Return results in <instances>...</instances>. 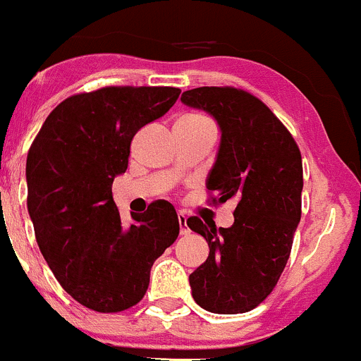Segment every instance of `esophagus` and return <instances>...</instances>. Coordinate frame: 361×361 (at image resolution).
<instances>
[{"instance_id": "1", "label": "esophagus", "mask_w": 361, "mask_h": 361, "mask_svg": "<svg viewBox=\"0 0 361 361\" xmlns=\"http://www.w3.org/2000/svg\"><path fill=\"white\" fill-rule=\"evenodd\" d=\"M178 221H180V234L187 235L188 232H190V228H188L187 218H185V214H178Z\"/></svg>"}]
</instances>
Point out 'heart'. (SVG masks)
Listing matches in <instances>:
<instances>
[{
	"mask_svg": "<svg viewBox=\"0 0 361 361\" xmlns=\"http://www.w3.org/2000/svg\"><path fill=\"white\" fill-rule=\"evenodd\" d=\"M180 122H192V123H204V122H209L206 116L202 115H195V113H190V115H185L181 116Z\"/></svg>",
	"mask_w": 361,
	"mask_h": 361,
	"instance_id": "heart-1",
	"label": "heart"
}]
</instances>
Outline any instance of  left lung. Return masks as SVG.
<instances>
[{
	"mask_svg": "<svg viewBox=\"0 0 361 361\" xmlns=\"http://www.w3.org/2000/svg\"><path fill=\"white\" fill-rule=\"evenodd\" d=\"M181 101L214 116L221 130L207 178L211 202L235 199L234 225L190 216L209 255L190 274L194 300L216 314L257 307L278 285L302 214V157L290 130L258 97L235 87H199Z\"/></svg>",
	"mask_w": 361,
	"mask_h": 361,
	"instance_id": "8db88e82",
	"label": "left lung"
}]
</instances>
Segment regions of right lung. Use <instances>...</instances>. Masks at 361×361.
I'll return each instance as SVG.
<instances>
[{"instance_id":"obj_1","label":"right lung","mask_w":361,"mask_h":361,"mask_svg":"<svg viewBox=\"0 0 361 361\" xmlns=\"http://www.w3.org/2000/svg\"><path fill=\"white\" fill-rule=\"evenodd\" d=\"M180 92L126 85L75 94L54 108L29 148L27 211L36 243L61 286L92 311L136 305L154 262L180 234L171 202H152L126 227L111 195L133 137L169 111Z\"/></svg>"}]
</instances>
